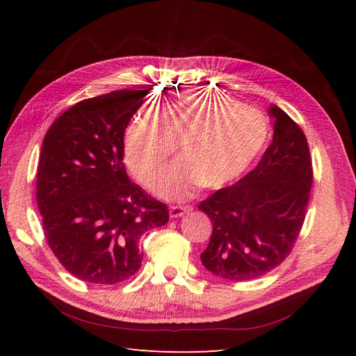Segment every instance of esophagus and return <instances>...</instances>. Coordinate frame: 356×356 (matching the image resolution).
<instances>
[{
  "label": "esophagus",
  "mask_w": 356,
  "mask_h": 356,
  "mask_svg": "<svg viewBox=\"0 0 356 356\" xmlns=\"http://www.w3.org/2000/svg\"><path fill=\"white\" fill-rule=\"evenodd\" d=\"M191 209H193L191 207H170L169 215H170V218H179V217H182V215L188 213Z\"/></svg>",
  "instance_id": "34e87169"
}]
</instances>
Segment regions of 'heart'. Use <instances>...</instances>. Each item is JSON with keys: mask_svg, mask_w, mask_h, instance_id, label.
<instances>
[{"mask_svg": "<svg viewBox=\"0 0 356 356\" xmlns=\"http://www.w3.org/2000/svg\"><path fill=\"white\" fill-rule=\"evenodd\" d=\"M268 135L260 111L221 93L188 92L135 118L126 132L124 161L147 181L181 144L182 157L159 170L152 190L163 199L186 200L199 187L218 190L242 177Z\"/></svg>", "mask_w": 356, "mask_h": 356, "instance_id": "b5f03b06", "label": "heart"}]
</instances>
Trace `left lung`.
I'll return each mask as SVG.
<instances>
[{"mask_svg":"<svg viewBox=\"0 0 356 356\" xmlns=\"http://www.w3.org/2000/svg\"><path fill=\"white\" fill-rule=\"evenodd\" d=\"M268 115L273 139L258 165L199 204L212 221L202 264L229 281H251L281 264L306 217L314 179L307 139L277 105L268 106Z\"/></svg>","mask_w":356,"mask_h":356,"instance_id":"obj_1","label":"left lung"}]
</instances>
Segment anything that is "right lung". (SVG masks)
Listing matches in <instances>:
<instances>
[{"label": "right lung", "mask_w": 356, "mask_h": 356, "mask_svg": "<svg viewBox=\"0 0 356 356\" xmlns=\"http://www.w3.org/2000/svg\"><path fill=\"white\" fill-rule=\"evenodd\" d=\"M148 90H117L71 106L50 126L37 203L50 250L81 281L113 285L143 263L141 236L169 220L165 203L129 179L124 131Z\"/></svg>", "instance_id": "right-lung-1"}]
</instances>
